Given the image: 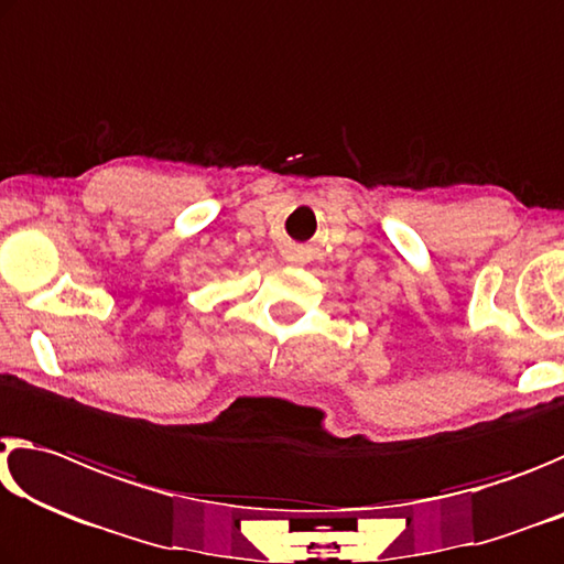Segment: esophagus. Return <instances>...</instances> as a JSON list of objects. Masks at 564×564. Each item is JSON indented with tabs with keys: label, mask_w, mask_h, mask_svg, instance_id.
Wrapping results in <instances>:
<instances>
[{
	"label": "esophagus",
	"mask_w": 564,
	"mask_h": 564,
	"mask_svg": "<svg viewBox=\"0 0 564 564\" xmlns=\"http://www.w3.org/2000/svg\"><path fill=\"white\" fill-rule=\"evenodd\" d=\"M290 260H292V262H304V257H302L300 249H292V252H290Z\"/></svg>",
	"instance_id": "esophagus-1"
}]
</instances>
